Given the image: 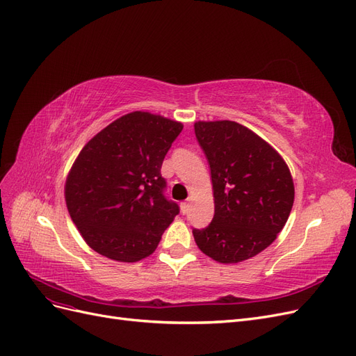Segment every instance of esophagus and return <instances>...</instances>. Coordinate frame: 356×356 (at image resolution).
I'll use <instances>...</instances> for the list:
<instances>
[{"label":"esophagus","instance_id":"obj_1","mask_svg":"<svg viewBox=\"0 0 356 356\" xmlns=\"http://www.w3.org/2000/svg\"><path fill=\"white\" fill-rule=\"evenodd\" d=\"M188 209H190V200L182 202V203H181V211H182V213H187Z\"/></svg>","mask_w":356,"mask_h":356}]
</instances>
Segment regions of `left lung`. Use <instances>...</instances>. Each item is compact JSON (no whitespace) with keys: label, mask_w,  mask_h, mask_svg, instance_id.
Returning <instances> with one entry per match:
<instances>
[{"label":"left lung","mask_w":356,"mask_h":356,"mask_svg":"<svg viewBox=\"0 0 356 356\" xmlns=\"http://www.w3.org/2000/svg\"><path fill=\"white\" fill-rule=\"evenodd\" d=\"M195 134L211 168L215 212L193 236L215 261H245L284 229L294 203L293 177L281 154L239 123L196 122Z\"/></svg>","instance_id":"obj_1"}]
</instances>
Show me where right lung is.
<instances>
[{"label": "right lung", "mask_w": 356, "mask_h": 356, "mask_svg": "<svg viewBox=\"0 0 356 356\" xmlns=\"http://www.w3.org/2000/svg\"><path fill=\"white\" fill-rule=\"evenodd\" d=\"M182 123L134 111L83 147L65 182L67 208L81 238L114 261L152 255L179 208L163 195L160 169Z\"/></svg>", "instance_id": "right-lung-1"}]
</instances>
